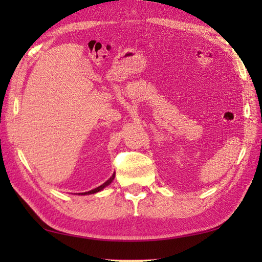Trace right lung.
<instances>
[{
    "label": "right lung",
    "instance_id": "1",
    "mask_svg": "<svg viewBox=\"0 0 262 262\" xmlns=\"http://www.w3.org/2000/svg\"><path fill=\"white\" fill-rule=\"evenodd\" d=\"M114 178H115V176H113V177H111L109 180H107V181H105V182L103 183V185H101V186H99L98 188H96V189H93V190H90V191H88V192H82L81 194H90V193H96V192H98V191H100V190H102V189H103L104 187H107L108 185H110V183H111V181H113V180H114Z\"/></svg>",
    "mask_w": 262,
    "mask_h": 262
}]
</instances>
